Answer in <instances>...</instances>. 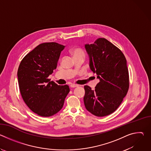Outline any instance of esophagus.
I'll use <instances>...</instances> for the list:
<instances>
[{
    "mask_svg": "<svg viewBox=\"0 0 151 151\" xmlns=\"http://www.w3.org/2000/svg\"><path fill=\"white\" fill-rule=\"evenodd\" d=\"M70 87L71 88H76V87H78V85H75V84H71V85H70Z\"/></svg>",
    "mask_w": 151,
    "mask_h": 151,
    "instance_id": "1",
    "label": "esophagus"
}]
</instances>
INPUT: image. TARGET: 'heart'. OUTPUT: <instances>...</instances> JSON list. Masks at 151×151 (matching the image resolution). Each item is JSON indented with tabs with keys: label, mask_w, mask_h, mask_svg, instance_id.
I'll return each instance as SVG.
<instances>
[{
	"label": "heart",
	"mask_w": 151,
	"mask_h": 151,
	"mask_svg": "<svg viewBox=\"0 0 151 151\" xmlns=\"http://www.w3.org/2000/svg\"><path fill=\"white\" fill-rule=\"evenodd\" d=\"M71 53L73 55V57H85V53L82 50L81 48H73V50H71Z\"/></svg>",
	"instance_id": "obj_1"
}]
</instances>
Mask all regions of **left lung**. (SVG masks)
Masks as SVG:
<instances>
[{
	"mask_svg": "<svg viewBox=\"0 0 151 151\" xmlns=\"http://www.w3.org/2000/svg\"><path fill=\"white\" fill-rule=\"evenodd\" d=\"M85 48L90 68L100 81L94 90L84 86L85 108L97 116L109 115L117 109L128 90L127 60L121 51L104 38L85 44Z\"/></svg>",
	"mask_w": 151,
	"mask_h": 151,
	"instance_id": "left-lung-1",
	"label": "left lung"
}]
</instances>
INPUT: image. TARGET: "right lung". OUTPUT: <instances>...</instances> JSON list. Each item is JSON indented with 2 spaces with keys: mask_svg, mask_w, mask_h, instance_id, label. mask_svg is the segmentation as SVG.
<instances>
[{
  "mask_svg": "<svg viewBox=\"0 0 151 151\" xmlns=\"http://www.w3.org/2000/svg\"><path fill=\"white\" fill-rule=\"evenodd\" d=\"M64 47L56 42L43 43L19 64L17 76L21 96L29 108L41 116L58 112L70 91L68 85H58L48 78L57 68Z\"/></svg>",
  "mask_w": 151,
  "mask_h": 151,
  "instance_id": "right-lung-1",
  "label": "right lung"
}]
</instances>
